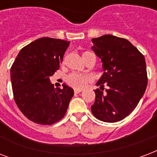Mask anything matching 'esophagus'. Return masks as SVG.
Segmentation results:
<instances>
[{"instance_id": "esophagus-1", "label": "esophagus", "mask_w": 157, "mask_h": 157, "mask_svg": "<svg viewBox=\"0 0 157 157\" xmlns=\"http://www.w3.org/2000/svg\"><path fill=\"white\" fill-rule=\"evenodd\" d=\"M82 91L81 90H74V92H75V94H79V93H81Z\"/></svg>"}]
</instances>
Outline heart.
<instances>
[{
  "label": "heart",
  "mask_w": 157,
  "mask_h": 157,
  "mask_svg": "<svg viewBox=\"0 0 157 157\" xmlns=\"http://www.w3.org/2000/svg\"><path fill=\"white\" fill-rule=\"evenodd\" d=\"M87 53H90V52H83L82 57H85ZM91 81L92 77L89 75H84V74L79 73H71L66 78V81L67 82L69 86L79 90L85 88L87 86V84L91 82Z\"/></svg>",
  "instance_id": "heart-1"
}]
</instances>
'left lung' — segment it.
I'll list each match as a JSON object with an SVG mask.
<instances>
[{"mask_svg": "<svg viewBox=\"0 0 157 157\" xmlns=\"http://www.w3.org/2000/svg\"><path fill=\"white\" fill-rule=\"evenodd\" d=\"M92 49L101 58L105 72L94 90L92 113L99 120L115 123L133 111L147 86L145 57L125 39L106 34L92 39ZM108 89L103 92V85Z\"/></svg>", "mask_w": 157, "mask_h": 157, "instance_id": "1", "label": "left lung"}]
</instances>
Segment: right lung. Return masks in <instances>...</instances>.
Masks as SVG:
<instances>
[{
    "mask_svg": "<svg viewBox=\"0 0 157 157\" xmlns=\"http://www.w3.org/2000/svg\"><path fill=\"white\" fill-rule=\"evenodd\" d=\"M70 42L52 38L36 39L20 50L10 68L15 104L30 121L51 125L64 117L74 94L72 88L63 89L50 83L63 59Z\"/></svg>",
    "mask_w": 157,
    "mask_h": 157,
    "instance_id": "obj_1",
    "label": "right lung"
}]
</instances>
